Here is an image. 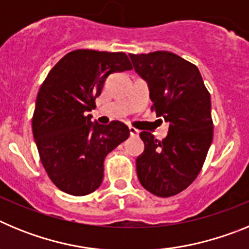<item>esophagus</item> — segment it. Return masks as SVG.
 <instances>
[{"label":"esophagus","mask_w":249,"mask_h":249,"mask_svg":"<svg viewBox=\"0 0 249 249\" xmlns=\"http://www.w3.org/2000/svg\"><path fill=\"white\" fill-rule=\"evenodd\" d=\"M129 135H131L132 137H137V136L140 135V131H138L137 128H135V127H129Z\"/></svg>","instance_id":"obj_1"}]
</instances>
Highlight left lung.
Wrapping results in <instances>:
<instances>
[{
	"mask_svg": "<svg viewBox=\"0 0 249 249\" xmlns=\"http://www.w3.org/2000/svg\"><path fill=\"white\" fill-rule=\"evenodd\" d=\"M129 57L148 83L152 111L169 123L162 141L149 132L140 133L144 151L136 160L138 179L152 195L171 197L197 178L212 143L211 94L198 68L172 52Z\"/></svg>",
	"mask_w": 249,
	"mask_h": 249,
	"instance_id": "obj_1",
	"label": "left lung"
}]
</instances>
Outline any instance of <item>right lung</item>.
I'll return each mask as SVG.
<instances>
[{"label": "right lung", "mask_w": 249, "mask_h": 249, "mask_svg": "<svg viewBox=\"0 0 249 249\" xmlns=\"http://www.w3.org/2000/svg\"><path fill=\"white\" fill-rule=\"evenodd\" d=\"M132 70L123 52L72 51L48 72L32 117L39 158L51 181L62 192L86 196L103 179V162L129 136L120 121L91 122L87 112L96 107L106 78Z\"/></svg>", "instance_id": "add662e5"}]
</instances>
